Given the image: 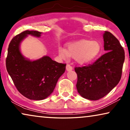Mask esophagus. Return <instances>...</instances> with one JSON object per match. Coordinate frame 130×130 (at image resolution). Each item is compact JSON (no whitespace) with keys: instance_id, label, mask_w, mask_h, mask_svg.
<instances>
[{"instance_id":"esophagus-1","label":"esophagus","mask_w":130,"mask_h":130,"mask_svg":"<svg viewBox=\"0 0 130 130\" xmlns=\"http://www.w3.org/2000/svg\"><path fill=\"white\" fill-rule=\"evenodd\" d=\"M66 69H67V71H71L72 70V67H71L70 65L69 64H67V67H66Z\"/></svg>"}]
</instances>
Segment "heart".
Listing matches in <instances>:
<instances>
[{
  "label": "heart",
  "instance_id": "heart-1",
  "mask_svg": "<svg viewBox=\"0 0 130 130\" xmlns=\"http://www.w3.org/2000/svg\"><path fill=\"white\" fill-rule=\"evenodd\" d=\"M101 43L96 40L83 39L69 43L67 49L58 47V53L62 59H68L69 56L74 58L80 64H87L96 59L101 52Z\"/></svg>",
  "mask_w": 130,
  "mask_h": 130
}]
</instances>
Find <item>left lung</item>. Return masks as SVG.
I'll return each mask as SVG.
<instances>
[{
  "mask_svg": "<svg viewBox=\"0 0 130 130\" xmlns=\"http://www.w3.org/2000/svg\"><path fill=\"white\" fill-rule=\"evenodd\" d=\"M105 54L92 64L75 67L76 89L81 96L98 100L107 95L119 83L125 59V52L120 42L105 31L103 35Z\"/></svg>",
  "mask_w": 130,
  "mask_h": 130,
  "instance_id": "left-lung-1",
  "label": "left lung"
}]
</instances>
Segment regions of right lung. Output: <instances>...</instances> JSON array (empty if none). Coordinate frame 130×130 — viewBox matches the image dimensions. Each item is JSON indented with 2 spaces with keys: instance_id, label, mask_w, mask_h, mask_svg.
<instances>
[{
  "instance_id": "add662e5",
  "label": "right lung",
  "mask_w": 130,
  "mask_h": 130,
  "mask_svg": "<svg viewBox=\"0 0 130 130\" xmlns=\"http://www.w3.org/2000/svg\"><path fill=\"white\" fill-rule=\"evenodd\" d=\"M42 33L25 30L13 38L9 45L6 66L18 91L27 98L44 100L52 94L58 80L65 72V63L45 56L30 61L21 54L20 44L28 35L40 37Z\"/></svg>"
}]
</instances>
